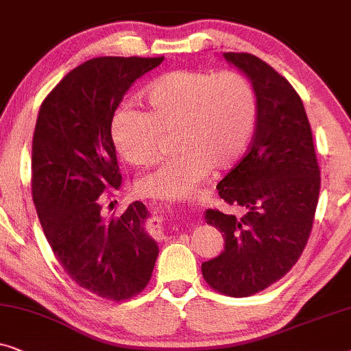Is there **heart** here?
Wrapping results in <instances>:
<instances>
[{
    "mask_svg": "<svg viewBox=\"0 0 351 351\" xmlns=\"http://www.w3.org/2000/svg\"><path fill=\"white\" fill-rule=\"evenodd\" d=\"M146 111L117 108L111 140L132 165L156 159L162 136L175 133L169 159L136 180L138 194L181 199L213 170L234 167L245 154L258 117V97L237 71L178 70L160 76L143 93Z\"/></svg>",
    "mask_w": 351,
    "mask_h": 351,
    "instance_id": "b5f03b06",
    "label": "heart"
}]
</instances>
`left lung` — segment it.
I'll return each instance as SVG.
<instances>
[{"instance_id": "obj_1", "label": "left lung", "mask_w": 351, "mask_h": 351, "mask_svg": "<svg viewBox=\"0 0 351 351\" xmlns=\"http://www.w3.org/2000/svg\"><path fill=\"white\" fill-rule=\"evenodd\" d=\"M258 97L253 143L216 189L245 215L206 210V224L224 237V251L202 264L211 288L248 298L289 272L312 230L319 195V169L304 103L286 79L251 53L226 52Z\"/></svg>"}]
</instances>
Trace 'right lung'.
I'll list each match as a JSON object with an SVG mask.
<instances>
[{
    "instance_id": "right-lung-1",
    "label": "right lung",
    "mask_w": 351,
    "mask_h": 351,
    "mask_svg": "<svg viewBox=\"0 0 351 351\" xmlns=\"http://www.w3.org/2000/svg\"><path fill=\"white\" fill-rule=\"evenodd\" d=\"M162 60L84 62L46 97L34 127L32 191L44 235L79 286L111 300L141 293L159 254L141 202H133L121 216L101 210L103 192L121 187L111 117L128 87Z\"/></svg>"
}]
</instances>
